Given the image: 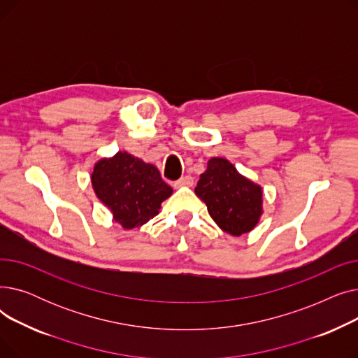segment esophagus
<instances>
[{
  "instance_id": "34e87169",
  "label": "esophagus",
  "mask_w": 358,
  "mask_h": 358,
  "mask_svg": "<svg viewBox=\"0 0 358 358\" xmlns=\"http://www.w3.org/2000/svg\"><path fill=\"white\" fill-rule=\"evenodd\" d=\"M192 185H193V177H190V176L181 177L178 181L174 182L176 189H180V187H192Z\"/></svg>"
}]
</instances>
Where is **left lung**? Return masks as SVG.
I'll return each mask as SVG.
<instances>
[{
	"instance_id": "8db88e82",
	"label": "left lung",
	"mask_w": 358,
	"mask_h": 358,
	"mask_svg": "<svg viewBox=\"0 0 358 358\" xmlns=\"http://www.w3.org/2000/svg\"><path fill=\"white\" fill-rule=\"evenodd\" d=\"M194 193L217 227L234 236L252 231L262 215L261 185L241 176L224 158L209 159Z\"/></svg>"
}]
</instances>
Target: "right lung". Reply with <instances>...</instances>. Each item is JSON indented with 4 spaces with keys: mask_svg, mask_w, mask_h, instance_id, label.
Instances as JSON below:
<instances>
[{
    "mask_svg": "<svg viewBox=\"0 0 358 358\" xmlns=\"http://www.w3.org/2000/svg\"><path fill=\"white\" fill-rule=\"evenodd\" d=\"M91 184L96 196L124 229L145 224L159 213L161 203L173 194L158 168L127 152L101 158L94 165Z\"/></svg>",
    "mask_w": 358,
    "mask_h": 358,
    "instance_id": "right-lung-1",
    "label": "right lung"
}]
</instances>
